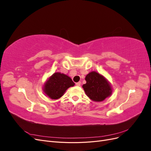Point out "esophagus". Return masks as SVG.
Wrapping results in <instances>:
<instances>
[{"label":"esophagus","instance_id":"obj_1","mask_svg":"<svg viewBox=\"0 0 151 151\" xmlns=\"http://www.w3.org/2000/svg\"><path fill=\"white\" fill-rule=\"evenodd\" d=\"M76 85L77 86H81V82H78V83H76Z\"/></svg>","mask_w":151,"mask_h":151}]
</instances>
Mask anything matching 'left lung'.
<instances>
[{
    "label": "left lung",
    "instance_id": "obj_1",
    "mask_svg": "<svg viewBox=\"0 0 151 151\" xmlns=\"http://www.w3.org/2000/svg\"><path fill=\"white\" fill-rule=\"evenodd\" d=\"M83 88L86 95L94 101H103L112 93L111 86L102 75L93 71L86 76Z\"/></svg>",
    "mask_w": 151,
    "mask_h": 151
}]
</instances>
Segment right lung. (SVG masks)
I'll return each mask as SVG.
<instances>
[{"label": "right lung", "instance_id": "1", "mask_svg": "<svg viewBox=\"0 0 151 151\" xmlns=\"http://www.w3.org/2000/svg\"><path fill=\"white\" fill-rule=\"evenodd\" d=\"M74 85L70 77L60 72H55L45 83L43 91L50 98L57 99L62 96L68 88Z\"/></svg>", "mask_w": 151, "mask_h": 151}]
</instances>
